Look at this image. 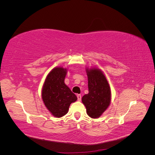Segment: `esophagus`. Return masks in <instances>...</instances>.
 Returning a JSON list of instances; mask_svg holds the SVG:
<instances>
[{"instance_id":"obj_1","label":"esophagus","mask_w":155,"mask_h":155,"mask_svg":"<svg viewBox=\"0 0 155 155\" xmlns=\"http://www.w3.org/2000/svg\"><path fill=\"white\" fill-rule=\"evenodd\" d=\"M77 97H78V101H81V94H78L77 95Z\"/></svg>"}]
</instances>
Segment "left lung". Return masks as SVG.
I'll list each match as a JSON object with an SVG mask.
<instances>
[{
  "mask_svg": "<svg viewBox=\"0 0 155 155\" xmlns=\"http://www.w3.org/2000/svg\"><path fill=\"white\" fill-rule=\"evenodd\" d=\"M88 93L82 97L87 114L92 118H99L109 107L111 101L109 84L101 70L97 68L86 70Z\"/></svg>",
  "mask_w": 155,
  "mask_h": 155,
  "instance_id": "8db88e82",
  "label": "left lung"
}]
</instances>
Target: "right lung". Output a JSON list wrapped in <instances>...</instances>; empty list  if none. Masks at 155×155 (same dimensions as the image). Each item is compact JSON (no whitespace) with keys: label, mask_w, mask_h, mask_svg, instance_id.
Masks as SVG:
<instances>
[{"label":"right lung","mask_w":155,"mask_h":155,"mask_svg":"<svg viewBox=\"0 0 155 155\" xmlns=\"http://www.w3.org/2000/svg\"><path fill=\"white\" fill-rule=\"evenodd\" d=\"M67 69L55 67L47 75L42 88V99L51 114L56 118L66 114L72 103L78 98L64 83Z\"/></svg>","instance_id":"add662e5"}]
</instances>
